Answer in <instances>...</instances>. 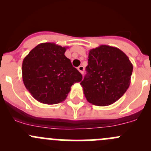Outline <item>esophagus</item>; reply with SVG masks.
Masks as SVG:
<instances>
[{
	"label": "esophagus",
	"mask_w": 151,
	"mask_h": 151,
	"mask_svg": "<svg viewBox=\"0 0 151 151\" xmlns=\"http://www.w3.org/2000/svg\"><path fill=\"white\" fill-rule=\"evenodd\" d=\"M77 69L79 70V71H80V72L82 74H83V73H84V70H85L84 66H80L78 67V68H77Z\"/></svg>",
	"instance_id": "1"
}]
</instances>
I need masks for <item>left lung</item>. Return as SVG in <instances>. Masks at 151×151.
<instances>
[{
    "mask_svg": "<svg viewBox=\"0 0 151 151\" xmlns=\"http://www.w3.org/2000/svg\"><path fill=\"white\" fill-rule=\"evenodd\" d=\"M133 66L117 47L101 45L88 53L87 74L80 85L88 102L104 106L113 104L126 93Z\"/></svg>",
    "mask_w": 151,
    "mask_h": 151,
    "instance_id": "left-lung-1",
    "label": "left lung"
}]
</instances>
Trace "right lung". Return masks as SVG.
I'll return each mask as SVG.
<instances>
[{
    "label": "right lung",
    "instance_id": "1",
    "mask_svg": "<svg viewBox=\"0 0 151 151\" xmlns=\"http://www.w3.org/2000/svg\"><path fill=\"white\" fill-rule=\"evenodd\" d=\"M67 47L55 43H42L24 58L22 80L32 96L43 104L64 101L71 85L83 76L65 56Z\"/></svg>",
    "mask_w": 151,
    "mask_h": 151
}]
</instances>
